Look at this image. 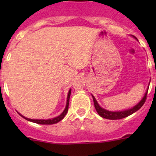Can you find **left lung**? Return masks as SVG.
Wrapping results in <instances>:
<instances>
[{"instance_id":"1","label":"left lung","mask_w":156,"mask_h":156,"mask_svg":"<svg viewBox=\"0 0 156 156\" xmlns=\"http://www.w3.org/2000/svg\"><path fill=\"white\" fill-rule=\"evenodd\" d=\"M147 93H148V90L146 92L144 98L142 99V100H141L137 105H136L134 107L130 108V109H127V110H125V111H122V112H111V111H108V110L104 109V108H101L100 106H99L97 100H96L95 97H94L93 95H92V97H93V100H94V106H95V108L96 110H97V113L99 114V115H100L102 118H104V119H110V120H117V119H122L125 117H127L128 115H130L134 113L135 112H136L137 110H139L140 108L142 107L146 102V97H147Z\"/></svg>"}]
</instances>
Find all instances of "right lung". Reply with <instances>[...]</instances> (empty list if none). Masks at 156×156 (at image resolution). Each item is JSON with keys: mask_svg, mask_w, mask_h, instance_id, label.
<instances>
[{"mask_svg": "<svg viewBox=\"0 0 156 156\" xmlns=\"http://www.w3.org/2000/svg\"><path fill=\"white\" fill-rule=\"evenodd\" d=\"M70 95H71V89L69 90V94H68V97H67V103H66V106L65 110L63 111V112L59 115L58 117L54 118V119H48V120H43V119H27V118H25L24 116L21 115L22 117L26 119V120L29 121V122H34V123L39 124V125H53V124H56L57 122H60L62 119H63V118L65 117V115H66L67 112H68L69 109V98H70Z\"/></svg>", "mask_w": 156, "mask_h": 156, "instance_id": "1", "label": "right lung"}]
</instances>
